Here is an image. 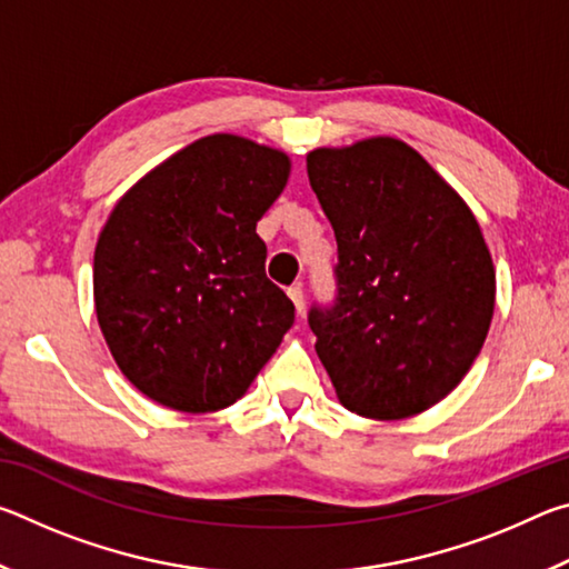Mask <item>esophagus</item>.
<instances>
[{"mask_svg":"<svg viewBox=\"0 0 569 569\" xmlns=\"http://www.w3.org/2000/svg\"><path fill=\"white\" fill-rule=\"evenodd\" d=\"M288 296H291L293 306L298 308V313H301V311H303V303H306V296H303V288H301V283H296V286L288 288Z\"/></svg>","mask_w":569,"mask_h":569,"instance_id":"esophagus-1","label":"esophagus"}]
</instances>
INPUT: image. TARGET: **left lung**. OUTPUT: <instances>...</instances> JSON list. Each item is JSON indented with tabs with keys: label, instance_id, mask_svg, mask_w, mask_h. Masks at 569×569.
I'll return each instance as SVG.
<instances>
[{
	"label": "left lung",
	"instance_id": "1",
	"mask_svg": "<svg viewBox=\"0 0 569 569\" xmlns=\"http://www.w3.org/2000/svg\"><path fill=\"white\" fill-rule=\"evenodd\" d=\"M339 246L336 301L308 326L339 401L407 419L459 387L495 313V263L459 192L397 138L306 156Z\"/></svg>",
	"mask_w": 569,
	"mask_h": 569
}]
</instances>
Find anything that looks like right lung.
<instances>
[{
    "label": "right lung",
    "instance_id": "obj_1",
    "mask_svg": "<svg viewBox=\"0 0 569 569\" xmlns=\"http://www.w3.org/2000/svg\"><path fill=\"white\" fill-rule=\"evenodd\" d=\"M291 160L240 134H208L140 178L94 248V311L134 389L176 411L226 409L291 329L256 233Z\"/></svg>",
    "mask_w": 569,
    "mask_h": 569
}]
</instances>
